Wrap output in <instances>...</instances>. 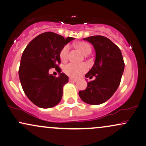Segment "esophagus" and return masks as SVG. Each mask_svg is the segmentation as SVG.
<instances>
[{
    "mask_svg": "<svg viewBox=\"0 0 146 146\" xmlns=\"http://www.w3.org/2000/svg\"><path fill=\"white\" fill-rule=\"evenodd\" d=\"M77 81V80H75V79H73V78H69V82H75Z\"/></svg>",
    "mask_w": 146,
    "mask_h": 146,
    "instance_id": "esophagus-1",
    "label": "esophagus"
}]
</instances>
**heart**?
<instances>
[{
  "label": "heart",
  "instance_id": "obj_1",
  "mask_svg": "<svg viewBox=\"0 0 146 146\" xmlns=\"http://www.w3.org/2000/svg\"><path fill=\"white\" fill-rule=\"evenodd\" d=\"M76 47L84 55H88L92 51L90 45L88 43L84 41L79 42V43H77ZM68 51H69V45H65L64 46H63L62 48L61 49L60 52V58L63 62L67 60ZM88 66L85 63L80 64L68 63V64H66L64 66L63 71L66 75L71 77L72 78H80L81 75H83L84 73H85L88 71Z\"/></svg>",
  "mask_w": 146,
  "mask_h": 146
}]
</instances>
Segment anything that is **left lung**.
<instances>
[{"label":"left lung","mask_w":146,"mask_h":146,"mask_svg":"<svg viewBox=\"0 0 146 146\" xmlns=\"http://www.w3.org/2000/svg\"><path fill=\"white\" fill-rule=\"evenodd\" d=\"M83 39L92 43L96 52L95 62L86 78L95 79L88 82L86 90L80 91L79 95L88 104L99 105L110 99L120 85L123 57L120 48L105 36L95 35Z\"/></svg>","instance_id":"1"}]
</instances>
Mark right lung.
<instances>
[{"label":"right lung","instance_id":"1","mask_svg":"<svg viewBox=\"0 0 146 146\" xmlns=\"http://www.w3.org/2000/svg\"><path fill=\"white\" fill-rule=\"evenodd\" d=\"M73 38H64L52 32L43 33L33 38L23 52L19 68L21 85L27 97L36 106L50 108L61 101L63 86L68 78L60 73L59 54ZM52 68L59 72V77L48 74Z\"/></svg>","mask_w":146,"mask_h":146}]
</instances>
